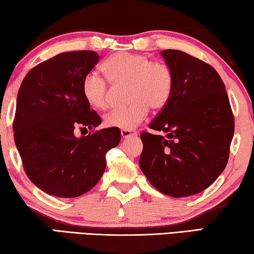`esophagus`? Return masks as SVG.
<instances>
[{
    "label": "esophagus",
    "mask_w": 254,
    "mask_h": 254,
    "mask_svg": "<svg viewBox=\"0 0 254 254\" xmlns=\"http://www.w3.org/2000/svg\"><path fill=\"white\" fill-rule=\"evenodd\" d=\"M121 135H122L123 139H127V137L135 136L136 133L134 131H131V130H122L121 131Z\"/></svg>",
    "instance_id": "esophagus-1"
}]
</instances>
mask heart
<instances>
[{"instance_id": "1", "label": "heart", "mask_w": 254, "mask_h": 254, "mask_svg": "<svg viewBox=\"0 0 254 254\" xmlns=\"http://www.w3.org/2000/svg\"><path fill=\"white\" fill-rule=\"evenodd\" d=\"M106 78L114 84H128L130 104L110 112L104 119L107 127L132 130L153 111L163 109L173 91V72L166 63L151 62L142 54L118 53L102 65ZM85 100L96 110L109 106V88L105 79L89 72L83 80Z\"/></svg>"}]
</instances>
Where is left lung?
<instances>
[{
	"mask_svg": "<svg viewBox=\"0 0 254 254\" xmlns=\"http://www.w3.org/2000/svg\"><path fill=\"white\" fill-rule=\"evenodd\" d=\"M160 54L173 72V91L149 127L167 135L141 133L139 163L154 188L179 198L205 190L225 169L234 119L212 66L180 50Z\"/></svg>",
	"mask_w": 254,
	"mask_h": 254,
	"instance_id": "1",
	"label": "left lung"
}]
</instances>
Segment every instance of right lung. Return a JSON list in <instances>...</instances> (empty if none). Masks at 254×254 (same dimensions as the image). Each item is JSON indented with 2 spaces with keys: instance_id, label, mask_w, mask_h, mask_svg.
<instances>
[{
  "instance_id": "1",
  "label": "right lung",
  "mask_w": 254,
  "mask_h": 254,
  "mask_svg": "<svg viewBox=\"0 0 254 254\" xmlns=\"http://www.w3.org/2000/svg\"><path fill=\"white\" fill-rule=\"evenodd\" d=\"M95 51L63 53L32 68L16 97L14 141L29 179L49 195L72 198L95 186L105 156L121 141L117 127L77 137V127L102 122L83 94V80L100 60Z\"/></svg>"
}]
</instances>
